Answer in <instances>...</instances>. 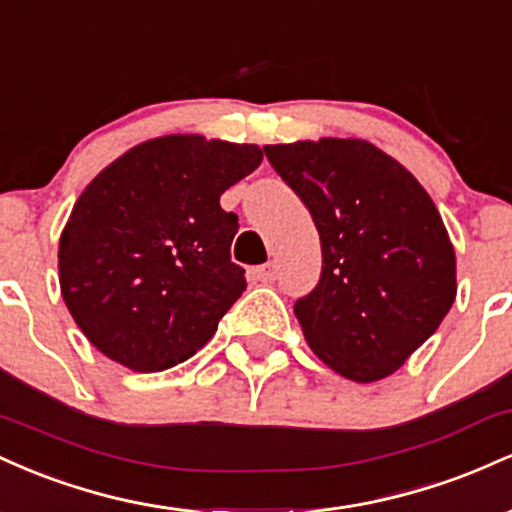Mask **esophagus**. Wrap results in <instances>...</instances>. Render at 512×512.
<instances>
[{"label":"esophagus","instance_id":"obj_1","mask_svg":"<svg viewBox=\"0 0 512 512\" xmlns=\"http://www.w3.org/2000/svg\"><path fill=\"white\" fill-rule=\"evenodd\" d=\"M252 276H255L257 281H262V284H272V281L276 279V264L274 262L260 264V267L252 269Z\"/></svg>","mask_w":512,"mask_h":512}]
</instances>
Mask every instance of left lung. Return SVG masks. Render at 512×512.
Returning a JSON list of instances; mask_svg holds the SVG:
<instances>
[{
    "instance_id": "obj_1",
    "label": "left lung",
    "mask_w": 512,
    "mask_h": 512,
    "mask_svg": "<svg viewBox=\"0 0 512 512\" xmlns=\"http://www.w3.org/2000/svg\"><path fill=\"white\" fill-rule=\"evenodd\" d=\"M264 154L320 233V281L293 305L305 342L354 383L387 378L455 301V250L436 204L363 139L274 144Z\"/></svg>"
}]
</instances>
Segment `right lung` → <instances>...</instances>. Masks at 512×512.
Here are the masks:
<instances>
[{
  "mask_svg": "<svg viewBox=\"0 0 512 512\" xmlns=\"http://www.w3.org/2000/svg\"><path fill=\"white\" fill-rule=\"evenodd\" d=\"M262 163L255 144L149 139L101 170L60 238V286L88 342L137 373L195 356L245 291L238 216L223 192Z\"/></svg>",
  "mask_w": 512,
  "mask_h": 512,
  "instance_id": "1",
  "label": "right lung"
}]
</instances>
